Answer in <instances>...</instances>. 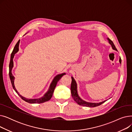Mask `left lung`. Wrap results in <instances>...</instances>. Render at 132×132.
<instances>
[{"instance_id": "left-lung-1", "label": "left lung", "mask_w": 132, "mask_h": 132, "mask_svg": "<svg viewBox=\"0 0 132 132\" xmlns=\"http://www.w3.org/2000/svg\"><path fill=\"white\" fill-rule=\"evenodd\" d=\"M108 39L109 40V43L111 45L113 49L117 51L114 44L113 43V42L110 39H109V38H108ZM119 62L121 64V59L120 57L119 59ZM71 94H72L73 98L80 105L88 106V107H96V106H97L101 105L102 104L104 103L106 101H106H103L100 103H88V102L83 101L82 99H81L80 98V97L79 96V95L78 94L77 83H76V81H75V80L74 79V78L73 77H72V83H71Z\"/></svg>"}]
</instances>
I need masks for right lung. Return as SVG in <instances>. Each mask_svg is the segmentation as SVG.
<instances>
[{"label": "right lung", "instance_id": "add662e5", "mask_svg": "<svg viewBox=\"0 0 132 132\" xmlns=\"http://www.w3.org/2000/svg\"><path fill=\"white\" fill-rule=\"evenodd\" d=\"M19 43H20V40L17 42L16 45H15L14 47V49L11 53V59H10V65H9V76H10V78L11 81V84L12 85V87L13 89H14V90L16 92V93L18 94V95L21 98L23 101H26V102H28L29 103H43L45 102H47L48 101H49L52 96V95L53 94L54 90L55 89V87H56V85L57 84V82L61 78V77L63 76L65 74V73H62L61 74H58L55 77L54 79L53 80L52 83L50 85V88L48 89V91L47 93L42 97L40 98H37V99H28L22 96L21 95H20L19 93L17 92L16 89L15 88L14 84V77L12 75V68L13 67V58L15 54L19 51Z\"/></svg>", "mask_w": 132, "mask_h": 132}]
</instances>
